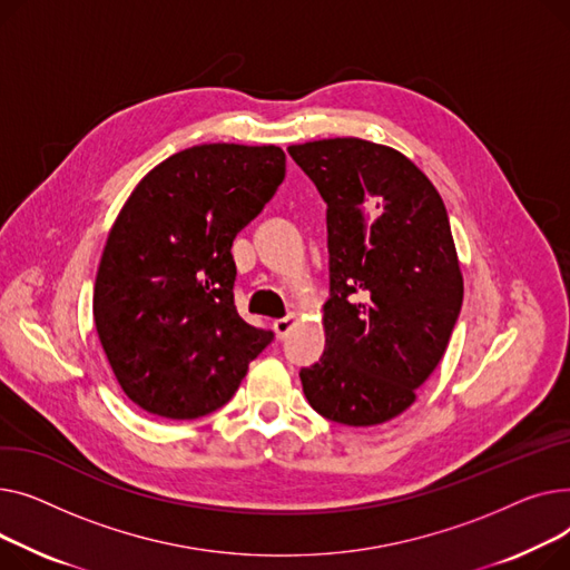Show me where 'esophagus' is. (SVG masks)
Listing matches in <instances>:
<instances>
[{
  "label": "esophagus",
  "instance_id": "esophagus-1",
  "mask_svg": "<svg viewBox=\"0 0 570 570\" xmlns=\"http://www.w3.org/2000/svg\"><path fill=\"white\" fill-rule=\"evenodd\" d=\"M294 322H296V315H294V313H289V315H287V317H283V320H276V322H274L276 336H278V338H285L287 333H289V328L294 326Z\"/></svg>",
  "mask_w": 570,
  "mask_h": 570
}]
</instances>
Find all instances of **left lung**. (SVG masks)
Here are the masks:
<instances>
[{
	"label": "left lung",
	"mask_w": 570,
	"mask_h": 570,
	"mask_svg": "<svg viewBox=\"0 0 570 570\" xmlns=\"http://www.w3.org/2000/svg\"><path fill=\"white\" fill-rule=\"evenodd\" d=\"M287 151L328 207L326 345L301 384L328 421L386 423L416 403L460 315L464 283L444 199L386 145L328 138Z\"/></svg>",
	"instance_id": "1"
}]
</instances>
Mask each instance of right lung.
<instances>
[{
  "mask_svg": "<svg viewBox=\"0 0 570 570\" xmlns=\"http://www.w3.org/2000/svg\"><path fill=\"white\" fill-rule=\"evenodd\" d=\"M283 179L281 147L212 142L165 158L128 195L98 262L94 324L121 391L145 412H216L272 343L234 306L232 242Z\"/></svg>",
  "mask_w": 570,
  "mask_h": 570,
  "instance_id": "right-lung-1",
  "label": "right lung"
}]
</instances>
